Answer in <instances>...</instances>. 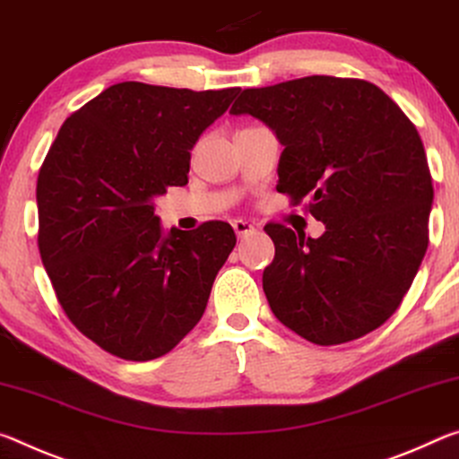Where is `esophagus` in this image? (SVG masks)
<instances>
[{
	"mask_svg": "<svg viewBox=\"0 0 459 459\" xmlns=\"http://www.w3.org/2000/svg\"><path fill=\"white\" fill-rule=\"evenodd\" d=\"M234 231H236V236L238 238H247V236H252V234H256V228H254L252 223H247V221H244V220H234Z\"/></svg>",
	"mask_w": 459,
	"mask_h": 459,
	"instance_id": "esophagus-1",
	"label": "esophagus"
}]
</instances>
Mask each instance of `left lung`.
<instances>
[{
  "instance_id": "8db88e82",
  "label": "left lung",
  "mask_w": 459,
  "mask_h": 459,
  "mask_svg": "<svg viewBox=\"0 0 459 459\" xmlns=\"http://www.w3.org/2000/svg\"><path fill=\"white\" fill-rule=\"evenodd\" d=\"M230 114L284 146L276 191L325 223L305 238L268 223L262 287L282 325L317 345L358 340L399 309L429 244L431 172L417 127L380 87L327 74L244 89Z\"/></svg>"
}]
</instances>
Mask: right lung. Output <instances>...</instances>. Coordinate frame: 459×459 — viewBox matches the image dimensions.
<instances>
[{
  "mask_svg": "<svg viewBox=\"0 0 459 459\" xmlns=\"http://www.w3.org/2000/svg\"><path fill=\"white\" fill-rule=\"evenodd\" d=\"M238 93L117 82L65 119L44 159L42 264L66 317L109 354L160 358L203 317L234 230L164 234L154 199L189 183L193 146Z\"/></svg>",
  "mask_w": 459,
  "mask_h": 459,
  "instance_id": "add662e5",
  "label": "right lung"
}]
</instances>
